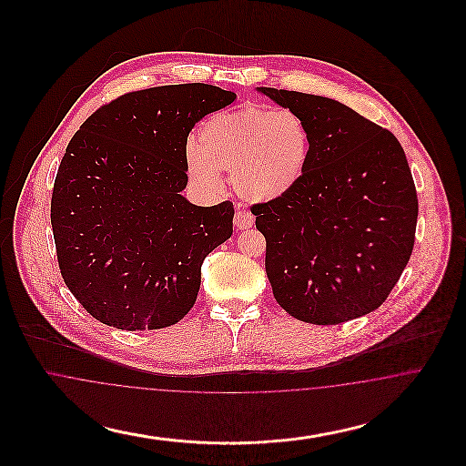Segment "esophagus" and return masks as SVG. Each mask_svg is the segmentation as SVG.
I'll use <instances>...</instances> for the list:
<instances>
[{
  "mask_svg": "<svg viewBox=\"0 0 466 466\" xmlns=\"http://www.w3.org/2000/svg\"><path fill=\"white\" fill-rule=\"evenodd\" d=\"M253 222H255V218H253L251 213H248V211H244V209L236 211V215H234V225H236L239 230L249 228V227L253 225Z\"/></svg>",
  "mask_w": 466,
  "mask_h": 466,
  "instance_id": "esophagus-1",
  "label": "esophagus"
}]
</instances>
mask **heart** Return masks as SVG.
Segmentation results:
<instances>
[{"label":"heart","mask_w":466,"mask_h":466,"mask_svg":"<svg viewBox=\"0 0 466 466\" xmlns=\"http://www.w3.org/2000/svg\"><path fill=\"white\" fill-rule=\"evenodd\" d=\"M188 145L187 173L206 190L222 187L230 175L236 192L253 202H270L289 194L302 179L310 156L306 120L291 110L249 105L206 118Z\"/></svg>","instance_id":"b5f03b06"}]
</instances>
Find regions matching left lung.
Returning a JSON list of instances; mask_svg holds the SVG:
<instances>
[{"instance_id": "1", "label": "left lung", "mask_w": 466, "mask_h": 466, "mask_svg": "<svg viewBox=\"0 0 466 466\" xmlns=\"http://www.w3.org/2000/svg\"><path fill=\"white\" fill-rule=\"evenodd\" d=\"M258 90L299 113L310 131L297 187L251 206L274 299L312 325L372 312L397 285L416 238L418 194L399 139L335 99Z\"/></svg>"}]
</instances>
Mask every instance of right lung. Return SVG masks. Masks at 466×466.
Masks as SVG:
<instances>
[{"label":"right lung","instance_id":"add662e5","mask_svg":"<svg viewBox=\"0 0 466 466\" xmlns=\"http://www.w3.org/2000/svg\"><path fill=\"white\" fill-rule=\"evenodd\" d=\"M236 94L208 84L127 92L67 145L50 222L61 276L97 321L157 330L194 308L202 260L232 236L234 206L202 208L187 187V137Z\"/></svg>","mask_w":466,"mask_h":466}]
</instances>
